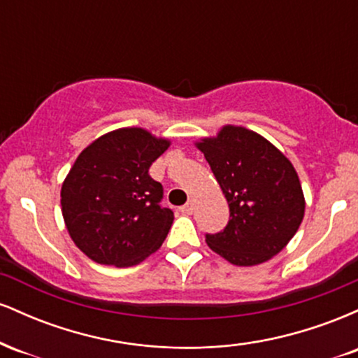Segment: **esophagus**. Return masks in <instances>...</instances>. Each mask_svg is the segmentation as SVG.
<instances>
[{"label":"esophagus","instance_id":"1","mask_svg":"<svg viewBox=\"0 0 358 358\" xmlns=\"http://www.w3.org/2000/svg\"><path fill=\"white\" fill-rule=\"evenodd\" d=\"M180 212L185 213V215H190V213L193 212V203H192V202L185 203L183 207H180Z\"/></svg>","mask_w":358,"mask_h":358}]
</instances>
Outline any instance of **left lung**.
Segmentation results:
<instances>
[{"mask_svg":"<svg viewBox=\"0 0 358 358\" xmlns=\"http://www.w3.org/2000/svg\"><path fill=\"white\" fill-rule=\"evenodd\" d=\"M195 146L231 208L227 227L207 234L208 248L234 266H257L281 252L305 217V195L293 163L244 126H222Z\"/></svg>","mask_w":358,"mask_h":358,"instance_id":"left-lung-1","label":"left lung"}]
</instances>
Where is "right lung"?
Returning <instances> with one entry per match:
<instances>
[{
  "label": "right lung",
  "mask_w": 358,
  "mask_h": 358,
  "mask_svg": "<svg viewBox=\"0 0 358 358\" xmlns=\"http://www.w3.org/2000/svg\"><path fill=\"white\" fill-rule=\"evenodd\" d=\"M171 141L143 127H119L77 156L60 190L73 244L97 264L129 268L162 248L173 224L150 166Z\"/></svg>",
  "instance_id": "1"
}]
</instances>
